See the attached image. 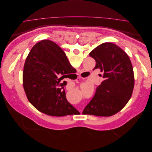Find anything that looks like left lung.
I'll return each mask as SVG.
<instances>
[{"label": "left lung", "instance_id": "8db88e82", "mask_svg": "<svg viewBox=\"0 0 152 152\" xmlns=\"http://www.w3.org/2000/svg\"><path fill=\"white\" fill-rule=\"evenodd\" d=\"M89 55L95 59L94 68L100 69L104 80L82 114L112 116L125 107L132 96L134 76L131 61L123 49L110 42L100 44Z\"/></svg>", "mask_w": 152, "mask_h": 152}]
</instances>
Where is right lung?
Returning <instances> with one entry per match:
<instances>
[{
    "label": "right lung",
    "instance_id": "1",
    "mask_svg": "<svg viewBox=\"0 0 152 152\" xmlns=\"http://www.w3.org/2000/svg\"><path fill=\"white\" fill-rule=\"evenodd\" d=\"M72 66L56 43L42 40L31 48L25 62L23 84L30 103L50 116L63 117L79 112L66 100L64 86Z\"/></svg>",
    "mask_w": 152,
    "mask_h": 152
}]
</instances>
